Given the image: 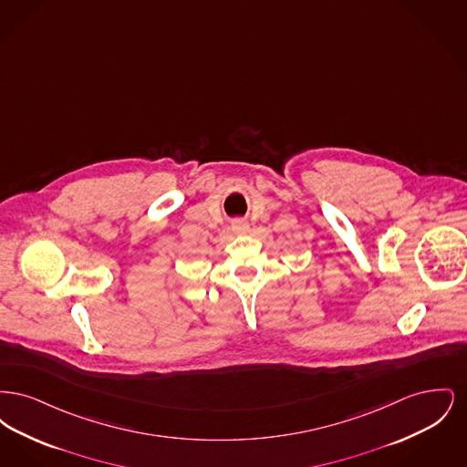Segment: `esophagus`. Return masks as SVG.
<instances>
[{
  "label": "esophagus",
  "mask_w": 467,
  "mask_h": 467,
  "mask_svg": "<svg viewBox=\"0 0 467 467\" xmlns=\"http://www.w3.org/2000/svg\"><path fill=\"white\" fill-rule=\"evenodd\" d=\"M233 231L234 233H246L248 231V223L244 219H238L233 223Z\"/></svg>",
  "instance_id": "esophagus-1"
}]
</instances>
